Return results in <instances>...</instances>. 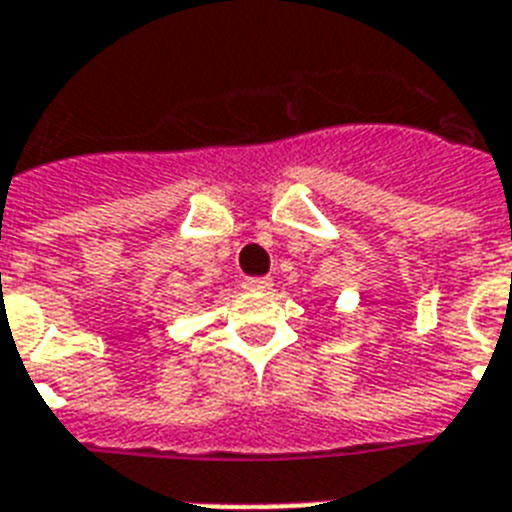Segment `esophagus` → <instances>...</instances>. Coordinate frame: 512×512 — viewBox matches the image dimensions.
I'll return each instance as SVG.
<instances>
[{"label":"esophagus","instance_id":"esophagus-1","mask_svg":"<svg viewBox=\"0 0 512 512\" xmlns=\"http://www.w3.org/2000/svg\"><path fill=\"white\" fill-rule=\"evenodd\" d=\"M243 288L245 290H269L272 288V280H269V277H245Z\"/></svg>","mask_w":512,"mask_h":512}]
</instances>
